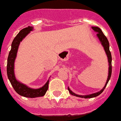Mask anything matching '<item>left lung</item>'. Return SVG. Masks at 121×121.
I'll use <instances>...</instances> for the list:
<instances>
[{
    "mask_svg": "<svg viewBox=\"0 0 121 121\" xmlns=\"http://www.w3.org/2000/svg\"><path fill=\"white\" fill-rule=\"evenodd\" d=\"M91 28L93 29L95 32H97V37H98V39L99 40L100 43H101L102 46L104 48V50L105 51V53L106 54L107 57H108V60L109 63V69H108V78H107V81L106 82V84H105L104 86L103 87V89L101 90H100L98 92H96V93H93V94H91V95H77V94H75L74 93H73L70 89L68 87V89L69 91V93L71 95H73V96H75L76 97H79V98H95L96 96H99V95H101L102 93L104 91V89H105L106 86H107V84L108 83L109 81L110 78H111V73H112V56H111V52L109 50V43L108 40V38H106V37L104 35V33H103L102 30H101V28H99L98 26H91Z\"/></svg>",
    "mask_w": 121,
    "mask_h": 121,
    "instance_id": "8db88e82",
    "label": "left lung"
}]
</instances>
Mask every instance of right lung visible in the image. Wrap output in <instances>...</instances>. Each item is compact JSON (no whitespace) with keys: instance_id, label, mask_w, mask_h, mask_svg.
I'll list each match as a JSON object with an SVG mask.
<instances>
[{"instance_id":"obj_1","label":"right lung","mask_w":121,"mask_h":121,"mask_svg":"<svg viewBox=\"0 0 121 121\" xmlns=\"http://www.w3.org/2000/svg\"><path fill=\"white\" fill-rule=\"evenodd\" d=\"M33 30V26H28V27H26V28L20 30L19 33L17 35L16 37H15L12 43L11 50L9 54L7 59V73L8 78L9 79L10 82L11 83L13 89H15V91L20 96L30 98L41 97V96H43L45 95V93L48 88L49 79L50 78H49L48 80L42 87L38 88V89H33V88H30L26 86V84L18 81L16 79V77L15 75V61L16 59L20 43L23 40V38Z\"/></svg>"}]
</instances>
